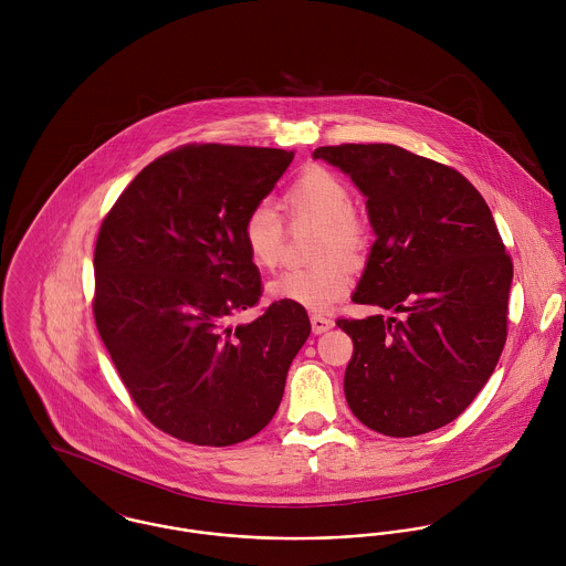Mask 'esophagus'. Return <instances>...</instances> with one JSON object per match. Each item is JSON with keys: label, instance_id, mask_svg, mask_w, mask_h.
<instances>
[{"label": "esophagus", "instance_id": "34e87169", "mask_svg": "<svg viewBox=\"0 0 566 566\" xmlns=\"http://www.w3.org/2000/svg\"><path fill=\"white\" fill-rule=\"evenodd\" d=\"M333 321L331 318H326V316H321V314H312V331L318 335V333H324V331H328V328H333Z\"/></svg>", "mask_w": 566, "mask_h": 566}]
</instances>
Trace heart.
Returning a JSON list of instances; mask_svg holds the SVG:
<instances>
[{"label":"heart","mask_w":566,"mask_h":566,"mask_svg":"<svg viewBox=\"0 0 566 566\" xmlns=\"http://www.w3.org/2000/svg\"><path fill=\"white\" fill-rule=\"evenodd\" d=\"M281 207L290 220H312L316 231L303 268H292L268 283V294L281 303H294L323 312L339 301L353 285V264L370 245L366 218L350 207L348 185L323 165H307L285 187ZM285 229L281 216L265 202L248 209L242 222V243L248 259L259 270H272L283 254Z\"/></svg>","instance_id":"b5f03b06"}]
</instances>
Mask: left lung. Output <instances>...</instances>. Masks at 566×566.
Instances as JSON below:
<instances>
[{
    "label": "left lung",
    "instance_id": "left-lung-1",
    "mask_svg": "<svg viewBox=\"0 0 566 566\" xmlns=\"http://www.w3.org/2000/svg\"><path fill=\"white\" fill-rule=\"evenodd\" d=\"M353 178L375 229L353 303L403 318H339L353 339L350 411L409 438L455 420L490 379L507 337L512 259L482 193L453 167L392 144L314 153Z\"/></svg>",
    "mask_w": 566,
    "mask_h": 566
}]
</instances>
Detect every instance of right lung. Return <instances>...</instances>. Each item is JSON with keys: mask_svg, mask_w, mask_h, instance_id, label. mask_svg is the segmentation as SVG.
Masks as SVG:
<instances>
[{"mask_svg": "<svg viewBox=\"0 0 566 566\" xmlns=\"http://www.w3.org/2000/svg\"><path fill=\"white\" fill-rule=\"evenodd\" d=\"M292 159L276 148L187 144L144 167L102 220L95 326L130 399L171 438L238 444L283 399L312 331L305 307L274 301L235 321L263 292L243 216Z\"/></svg>", "mask_w": 566, "mask_h": 566, "instance_id": "right-lung-1", "label": "right lung"}]
</instances>
